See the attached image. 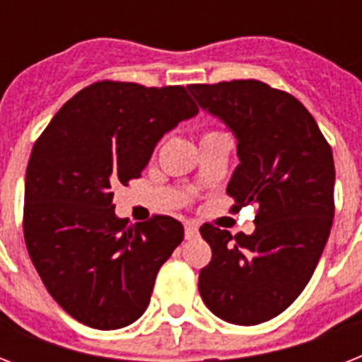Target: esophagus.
I'll use <instances>...</instances> for the list:
<instances>
[{"instance_id":"esophagus-1","label":"esophagus","mask_w":362,"mask_h":362,"mask_svg":"<svg viewBox=\"0 0 362 362\" xmlns=\"http://www.w3.org/2000/svg\"><path fill=\"white\" fill-rule=\"evenodd\" d=\"M199 235V227L193 226V223H186V238H195Z\"/></svg>"}]
</instances>
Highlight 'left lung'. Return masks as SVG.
Wrapping results in <instances>:
<instances>
[{"label":"left lung","instance_id":"8db88e82","mask_svg":"<svg viewBox=\"0 0 362 362\" xmlns=\"http://www.w3.org/2000/svg\"><path fill=\"white\" fill-rule=\"evenodd\" d=\"M199 107L227 125L240 163L227 184L235 206H257L255 231L233 237L212 226L199 293L214 315L257 325L303 293L334 218V161L314 116L293 95L259 81L187 86Z\"/></svg>","mask_w":362,"mask_h":362}]
</instances>
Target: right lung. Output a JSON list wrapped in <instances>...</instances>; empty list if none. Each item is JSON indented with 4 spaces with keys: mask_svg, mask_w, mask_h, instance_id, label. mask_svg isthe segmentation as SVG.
<instances>
[{
    "mask_svg": "<svg viewBox=\"0 0 362 362\" xmlns=\"http://www.w3.org/2000/svg\"><path fill=\"white\" fill-rule=\"evenodd\" d=\"M199 109L186 88L95 82L71 98L37 139L25 170L24 238L62 308L112 331L144 314L180 221L118 218L112 187L139 178L159 139Z\"/></svg>",
    "mask_w": 362,
    "mask_h": 362,
    "instance_id": "1",
    "label": "right lung"
}]
</instances>
